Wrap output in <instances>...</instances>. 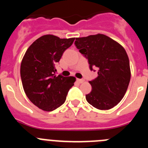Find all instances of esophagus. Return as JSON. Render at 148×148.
Segmentation results:
<instances>
[{
	"mask_svg": "<svg viewBox=\"0 0 148 148\" xmlns=\"http://www.w3.org/2000/svg\"><path fill=\"white\" fill-rule=\"evenodd\" d=\"M77 82H78V83L82 84L84 82V79H79V78H78V79H77Z\"/></svg>",
	"mask_w": 148,
	"mask_h": 148,
	"instance_id": "1",
	"label": "esophagus"
}]
</instances>
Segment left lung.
<instances>
[{"label":"left lung","instance_id":"obj_1","mask_svg":"<svg viewBox=\"0 0 148 148\" xmlns=\"http://www.w3.org/2000/svg\"><path fill=\"white\" fill-rule=\"evenodd\" d=\"M75 45L88 59L90 69L98 70L90 81L87 102L99 110H110L123 99L130 80V61L121 44L103 34L76 38Z\"/></svg>","mask_w":148,"mask_h":148}]
</instances>
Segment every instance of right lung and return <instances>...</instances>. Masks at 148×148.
<instances>
[{
  "label": "right lung",
  "mask_w": 148,
  "mask_h": 148,
  "mask_svg": "<svg viewBox=\"0 0 148 148\" xmlns=\"http://www.w3.org/2000/svg\"><path fill=\"white\" fill-rule=\"evenodd\" d=\"M74 40L75 38L43 35L29 46L22 59L21 77L24 92L31 102L42 110L49 112L59 108L74 85L75 77L55 75L56 65Z\"/></svg>",
  "instance_id": "right-lung-1"
}]
</instances>
